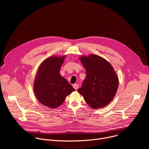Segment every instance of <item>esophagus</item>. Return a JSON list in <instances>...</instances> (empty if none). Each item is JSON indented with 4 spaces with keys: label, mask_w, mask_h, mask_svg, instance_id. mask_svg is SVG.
Segmentation results:
<instances>
[{
    "label": "esophagus",
    "mask_w": 149,
    "mask_h": 149,
    "mask_svg": "<svg viewBox=\"0 0 149 149\" xmlns=\"http://www.w3.org/2000/svg\"><path fill=\"white\" fill-rule=\"evenodd\" d=\"M73 87H74V89L77 90V89H78V84H74V85H73Z\"/></svg>",
    "instance_id": "esophagus-1"
}]
</instances>
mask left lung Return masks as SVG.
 I'll return each instance as SVG.
<instances>
[{"label":"left lung","mask_w":149,"mask_h":149,"mask_svg":"<svg viewBox=\"0 0 149 149\" xmlns=\"http://www.w3.org/2000/svg\"><path fill=\"white\" fill-rule=\"evenodd\" d=\"M81 63L86 77L78 92L94 109L104 107L114 98L118 87V78L110 63L97 55L82 56Z\"/></svg>","instance_id":"8db88e82"}]
</instances>
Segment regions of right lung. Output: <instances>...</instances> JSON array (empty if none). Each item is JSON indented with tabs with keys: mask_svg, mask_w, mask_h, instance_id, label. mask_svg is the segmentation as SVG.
<instances>
[{
	"mask_svg": "<svg viewBox=\"0 0 149 149\" xmlns=\"http://www.w3.org/2000/svg\"><path fill=\"white\" fill-rule=\"evenodd\" d=\"M65 58L64 55L46 59L40 65L36 74L33 85L35 96L41 104L49 108L59 107L67 96L75 91L59 74Z\"/></svg>",
	"mask_w": 149,
	"mask_h": 149,
	"instance_id": "right-lung-1",
	"label": "right lung"
}]
</instances>
